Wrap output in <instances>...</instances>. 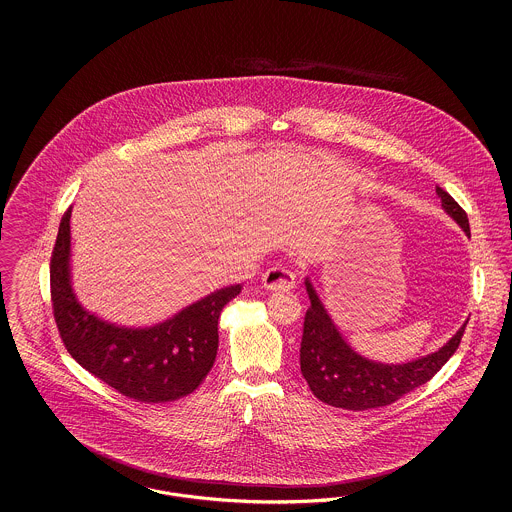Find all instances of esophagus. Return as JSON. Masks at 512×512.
<instances>
[{
  "label": "esophagus",
  "mask_w": 512,
  "mask_h": 512,
  "mask_svg": "<svg viewBox=\"0 0 512 512\" xmlns=\"http://www.w3.org/2000/svg\"><path fill=\"white\" fill-rule=\"evenodd\" d=\"M263 286L270 292H290L295 286V274L288 267L276 265L263 274Z\"/></svg>",
  "instance_id": "1"
}]
</instances>
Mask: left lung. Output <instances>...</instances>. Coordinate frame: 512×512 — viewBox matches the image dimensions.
<instances>
[{
  "mask_svg": "<svg viewBox=\"0 0 512 512\" xmlns=\"http://www.w3.org/2000/svg\"><path fill=\"white\" fill-rule=\"evenodd\" d=\"M436 194L441 197V205L447 215L457 220V224L470 236L468 217L463 207L439 186H436ZM305 286L311 307L307 309L303 322V338L299 349L301 372L311 391L322 403L347 411L386 407L401 399L405 393L430 382L434 374H438L439 368L457 351L466 328L464 324L439 351L416 359L413 363H374L349 347V343L341 338L332 318L328 317L309 280H305Z\"/></svg>",
  "mask_w": 512,
  "mask_h": 512,
  "instance_id": "1",
  "label": "left lung"
}]
</instances>
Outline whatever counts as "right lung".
I'll return each instance as SVG.
<instances>
[{
  "label": "right lung",
  "mask_w": 512,
  "mask_h": 512,
  "mask_svg": "<svg viewBox=\"0 0 512 512\" xmlns=\"http://www.w3.org/2000/svg\"><path fill=\"white\" fill-rule=\"evenodd\" d=\"M71 207L65 211L49 265L51 305L59 336L74 361L122 395L176 401L197 390L219 349V317L242 286L217 290L151 328H121L90 315L71 290Z\"/></svg>",
  "instance_id": "1"
}]
</instances>
